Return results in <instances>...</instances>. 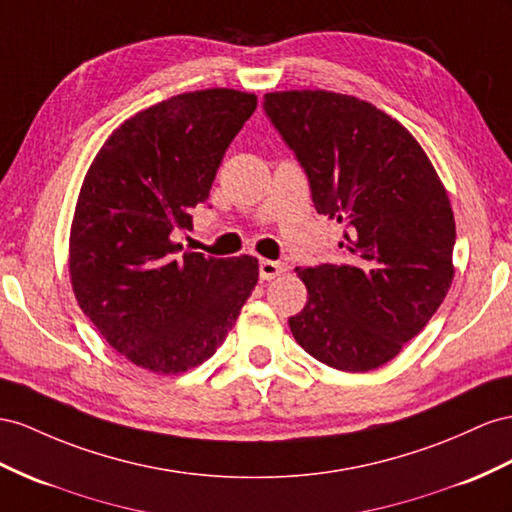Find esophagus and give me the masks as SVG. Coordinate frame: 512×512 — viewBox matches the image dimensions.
Here are the masks:
<instances>
[{"label":"esophagus","mask_w":512,"mask_h":512,"mask_svg":"<svg viewBox=\"0 0 512 512\" xmlns=\"http://www.w3.org/2000/svg\"><path fill=\"white\" fill-rule=\"evenodd\" d=\"M287 266L281 264V261H272V259H261L259 261V277L261 281H272L277 279L281 272H285Z\"/></svg>","instance_id":"obj_1"}]
</instances>
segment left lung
Wrapping results in <instances>:
<instances>
[{"label": "left lung", "instance_id": "obj_1", "mask_svg": "<svg viewBox=\"0 0 512 512\" xmlns=\"http://www.w3.org/2000/svg\"><path fill=\"white\" fill-rule=\"evenodd\" d=\"M264 110L305 168L318 214L344 227L339 264L296 268L309 298L290 318L292 335L329 368H381L452 285L448 192L411 131L368 101L279 90Z\"/></svg>", "mask_w": 512, "mask_h": 512}]
</instances>
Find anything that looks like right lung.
<instances>
[{
    "mask_svg": "<svg viewBox=\"0 0 512 512\" xmlns=\"http://www.w3.org/2000/svg\"><path fill=\"white\" fill-rule=\"evenodd\" d=\"M253 93L170 97L116 127L84 177L69 238L77 305L142 370L181 374L214 355L255 290L251 255L205 257L173 242L192 229Z\"/></svg>",
    "mask_w": 512,
    "mask_h": 512,
    "instance_id": "add662e5",
    "label": "right lung"
}]
</instances>
